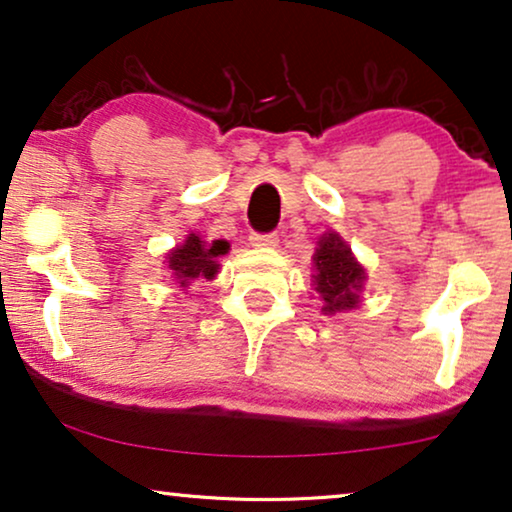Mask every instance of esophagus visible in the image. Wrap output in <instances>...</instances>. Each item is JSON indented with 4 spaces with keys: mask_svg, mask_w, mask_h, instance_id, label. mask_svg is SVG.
<instances>
[{
    "mask_svg": "<svg viewBox=\"0 0 512 512\" xmlns=\"http://www.w3.org/2000/svg\"><path fill=\"white\" fill-rule=\"evenodd\" d=\"M251 244H254V247H277V242H279V237H277V233H251Z\"/></svg>",
    "mask_w": 512,
    "mask_h": 512,
    "instance_id": "34e87169",
    "label": "esophagus"
}]
</instances>
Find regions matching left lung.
<instances>
[{"label":"left lung","mask_w":512,"mask_h":512,"mask_svg":"<svg viewBox=\"0 0 512 512\" xmlns=\"http://www.w3.org/2000/svg\"><path fill=\"white\" fill-rule=\"evenodd\" d=\"M314 289L324 300L321 312L335 314L354 310L366 282V270L338 233H324L314 251Z\"/></svg>","instance_id":"left-lung-1"}]
</instances>
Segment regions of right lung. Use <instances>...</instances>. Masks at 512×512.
Wrapping results in <instances>:
<instances>
[{
	"instance_id": "add662e5",
	"label": "right lung",
	"mask_w": 512,
	"mask_h": 512,
	"mask_svg": "<svg viewBox=\"0 0 512 512\" xmlns=\"http://www.w3.org/2000/svg\"><path fill=\"white\" fill-rule=\"evenodd\" d=\"M228 254L226 240L205 242L198 233H191L184 244L174 247L167 254V270H172V277L177 279L181 289H186L193 279H214L221 270L219 256Z\"/></svg>"
}]
</instances>
